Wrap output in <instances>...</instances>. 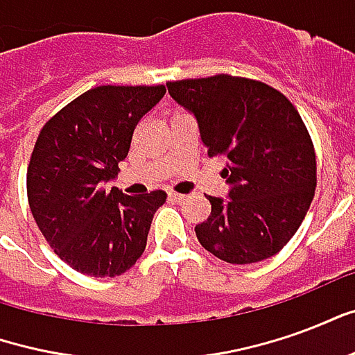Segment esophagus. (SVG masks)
Segmentation results:
<instances>
[{"mask_svg":"<svg viewBox=\"0 0 355 355\" xmlns=\"http://www.w3.org/2000/svg\"><path fill=\"white\" fill-rule=\"evenodd\" d=\"M169 200L173 201V203H184V201H186V196H182V193L171 192V193H169Z\"/></svg>","mask_w":355,"mask_h":355,"instance_id":"obj_1","label":"esophagus"}]
</instances>
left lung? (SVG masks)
<instances>
[{
  "instance_id": "obj_1",
  "label": "left lung",
  "mask_w": 355,
  "mask_h": 355,
  "mask_svg": "<svg viewBox=\"0 0 355 355\" xmlns=\"http://www.w3.org/2000/svg\"><path fill=\"white\" fill-rule=\"evenodd\" d=\"M193 114L211 157H223L228 200L213 198L196 226L216 259L251 264L279 253L304 220L315 192V154L302 117L279 91L234 76L169 81Z\"/></svg>"
}]
</instances>
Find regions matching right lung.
<instances>
[{
    "label": "right lung",
    "instance_id": "add662e5",
    "mask_svg": "<svg viewBox=\"0 0 355 355\" xmlns=\"http://www.w3.org/2000/svg\"><path fill=\"white\" fill-rule=\"evenodd\" d=\"M165 94L163 85H102L53 116L37 137L26 175L37 228L73 270L93 277L127 272L146 249L163 190L125 196L117 177L135 127Z\"/></svg>",
    "mask_w": 355,
    "mask_h": 355
}]
</instances>
